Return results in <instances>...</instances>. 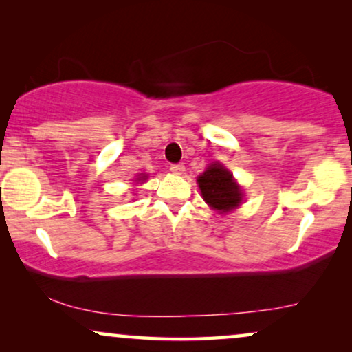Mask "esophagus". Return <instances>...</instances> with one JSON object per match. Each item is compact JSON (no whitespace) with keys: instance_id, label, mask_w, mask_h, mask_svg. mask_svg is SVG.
<instances>
[{"instance_id":"34e87169","label":"esophagus","mask_w":352,"mask_h":352,"mask_svg":"<svg viewBox=\"0 0 352 352\" xmlns=\"http://www.w3.org/2000/svg\"><path fill=\"white\" fill-rule=\"evenodd\" d=\"M170 170H171L173 175H177V176H181V175H184V171H186V166L182 165V163H176V165H171V166H170Z\"/></svg>"}]
</instances>
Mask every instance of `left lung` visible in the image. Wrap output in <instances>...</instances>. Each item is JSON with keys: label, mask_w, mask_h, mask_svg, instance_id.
Segmentation results:
<instances>
[{"label": "left lung", "mask_w": 352, "mask_h": 352, "mask_svg": "<svg viewBox=\"0 0 352 352\" xmlns=\"http://www.w3.org/2000/svg\"><path fill=\"white\" fill-rule=\"evenodd\" d=\"M201 197L211 208L219 213H229L240 206L243 200V192L229 170L219 162L211 163L201 175L197 177Z\"/></svg>", "instance_id": "1"}]
</instances>
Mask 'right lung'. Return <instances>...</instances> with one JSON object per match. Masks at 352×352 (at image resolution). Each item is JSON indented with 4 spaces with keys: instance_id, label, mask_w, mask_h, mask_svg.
<instances>
[{
    "instance_id": "add662e5",
    "label": "right lung",
    "mask_w": 352,
    "mask_h": 352,
    "mask_svg": "<svg viewBox=\"0 0 352 352\" xmlns=\"http://www.w3.org/2000/svg\"><path fill=\"white\" fill-rule=\"evenodd\" d=\"M144 179H147V176H141V177H138V181H144Z\"/></svg>"
}]
</instances>
